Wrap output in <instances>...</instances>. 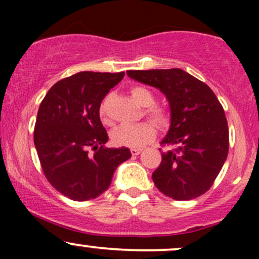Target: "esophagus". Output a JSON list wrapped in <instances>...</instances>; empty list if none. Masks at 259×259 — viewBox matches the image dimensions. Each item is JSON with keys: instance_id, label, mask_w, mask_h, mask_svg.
I'll use <instances>...</instances> for the list:
<instances>
[{"instance_id": "1", "label": "esophagus", "mask_w": 259, "mask_h": 259, "mask_svg": "<svg viewBox=\"0 0 259 259\" xmlns=\"http://www.w3.org/2000/svg\"><path fill=\"white\" fill-rule=\"evenodd\" d=\"M142 150H143V149H140V148H132V149H130V151H132L133 155H139V154L142 153Z\"/></svg>"}]
</instances>
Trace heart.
Masks as SVG:
<instances>
[{
  "instance_id": "heart-1",
  "label": "heart",
  "mask_w": 259,
  "mask_h": 259,
  "mask_svg": "<svg viewBox=\"0 0 259 259\" xmlns=\"http://www.w3.org/2000/svg\"><path fill=\"white\" fill-rule=\"evenodd\" d=\"M132 98L135 103L145 109V115L158 126H165L168 122V114L164 109L154 105V95L150 90L143 86H135L130 90ZM109 96H106L99 105V116L101 121L109 122ZM155 137V127L151 122L142 121L133 125H120L114 130L111 138L116 145L129 146V148H143L149 144Z\"/></svg>"
}]
</instances>
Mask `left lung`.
<instances>
[{"label": "left lung", "mask_w": 259, "mask_h": 259, "mask_svg": "<svg viewBox=\"0 0 259 259\" xmlns=\"http://www.w3.org/2000/svg\"><path fill=\"white\" fill-rule=\"evenodd\" d=\"M130 79L159 89L170 109V126L161 144V163L153 173L166 197L190 200L211 187L227 160L229 133L215 94L182 69L130 70Z\"/></svg>", "instance_id": "1"}]
</instances>
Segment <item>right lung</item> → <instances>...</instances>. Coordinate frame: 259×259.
<instances>
[{
    "instance_id": "1",
    "label": "right lung",
    "mask_w": 259,
    "mask_h": 259,
    "mask_svg": "<svg viewBox=\"0 0 259 259\" xmlns=\"http://www.w3.org/2000/svg\"><path fill=\"white\" fill-rule=\"evenodd\" d=\"M124 72L81 71L55 83L38 108L33 143L50 184L76 202L94 199L111 184L127 148H105L99 105ZM94 150L88 154V149Z\"/></svg>"
}]
</instances>
